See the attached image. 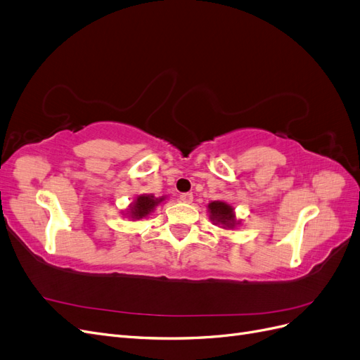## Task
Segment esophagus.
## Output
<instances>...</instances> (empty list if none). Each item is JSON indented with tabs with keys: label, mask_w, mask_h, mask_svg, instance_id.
Masks as SVG:
<instances>
[{
	"label": "esophagus",
	"mask_w": 360,
	"mask_h": 360,
	"mask_svg": "<svg viewBox=\"0 0 360 360\" xmlns=\"http://www.w3.org/2000/svg\"><path fill=\"white\" fill-rule=\"evenodd\" d=\"M179 200H180L181 202H184V204H191V202L193 201V195H192L191 192H188V193H181L180 197H179Z\"/></svg>",
	"instance_id": "obj_1"
}]
</instances>
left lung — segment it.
Listing matches in <instances>:
<instances>
[{"label": "left lung", "instance_id": "1", "mask_svg": "<svg viewBox=\"0 0 360 360\" xmlns=\"http://www.w3.org/2000/svg\"><path fill=\"white\" fill-rule=\"evenodd\" d=\"M207 212H209L210 221L224 228V230H234L242 224L240 219H237L234 207L225 201H212L207 205Z\"/></svg>", "mask_w": 360, "mask_h": 360}]
</instances>
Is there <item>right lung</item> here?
Here are the masks:
<instances>
[{
  "label": "right lung",
  "instance_id": "obj_1",
  "mask_svg": "<svg viewBox=\"0 0 360 360\" xmlns=\"http://www.w3.org/2000/svg\"><path fill=\"white\" fill-rule=\"evenodd\" d=\"M167 200V197H159L156 198L153 193H143L138 195V197L127 205V209L122 212V214L130 221H141L147 217L148 214L156 210V207Z\"/></svg>",
  "mask_w": 360,
  "mask_h": 360
}]
</instances>
